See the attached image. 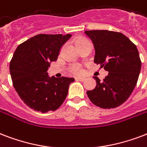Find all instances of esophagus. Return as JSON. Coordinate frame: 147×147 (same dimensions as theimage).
I'll return each instance as SVG.
<instances>
[{
    "label": "esophagus",
    "mask_w": 147,
    "mask_h": 147,
    "mask_svg": "<svg viewBox=\"0 0 147 147\" xmlns=\"http://www.w3.org/2000/svg\"><path fill=\"white\" fill-rule=\"evenodd\" d=\"M76 81H80V82H83L86 80V78H78V77H77V78H76Z\"/></svg>",
    "instance_id": "esophagus-1"
}]
</instances>
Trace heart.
Listing matches in <instances>:
<instances>
[{"label":"heart","mask_w":147,"mask_h":147,"mask_svg":"<svg viewBox=\"0 0 147 147\" xmlns=\"http://www.w3.org/2000/svg\"><path fill=\"white\" fill-rule=\"evenodd\" d=\"M88 42H89L88 40H87L85 38H82V37H79L76 40V44L78 48L88 43ZM69 71L71 72V73L75 74V75H81L82 73V69L81 66L78 65V64H72L69 67Z\"/></svg>","instance_id":"obj_1"}]
</instances>
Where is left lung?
Listing matches in <instances>:
<instances>
[{"mask_svg":"<svg viewBox=\"0 0 147 147\" xmlns=\"http://www.w3.org/2000/svg\"><path fill=\"white\" fill-rule=\"evenodd\" d=\"M85 33L93 42L94 62L109 71L102 82L94 76L96 88L86 94L100 108L118 107L128 99L138 81L141 61L137 48L120 32L93 30Z\"/></svg>","mask_w":147,"mask_h":147,"instance_id":"1","label":"left lung"}]
</instances>
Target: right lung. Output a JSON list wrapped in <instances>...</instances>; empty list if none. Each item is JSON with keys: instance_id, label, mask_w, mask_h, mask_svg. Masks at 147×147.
<instances>
[{"instance_id": "1", "label": "right lung", "mask_w": 147, "mask_h": 147, "mask_svg": "<svg viewBox=\"0 0 147 147\" xmlns=\"http://www.w3.org/2000/svg\"><path fill=\"white\" fill-rule=\"evenodd\" d=\"M71 34H38L17 48L10 62V73L15 90L27 106L48 113L59 109L68 95V77H49L51 61L58 59L61 46Z\"/></svg>"}]
</instances>
